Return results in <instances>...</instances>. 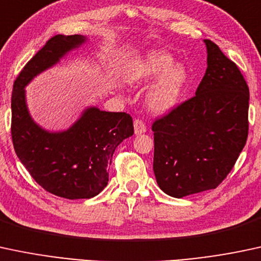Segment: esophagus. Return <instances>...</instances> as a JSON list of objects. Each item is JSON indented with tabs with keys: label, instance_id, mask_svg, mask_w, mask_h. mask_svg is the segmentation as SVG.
<instances>
[{
	"label": "esophagus",
	"instance_id": "1",
	"mask_svg": "<svg viewBox=\"0 0 261 261\" xmlns=\"http://www.w3.org/2000/svg\"><path fill=\"white\" fill-rule=\"evenodd\" d=\"M146 132V125L142 119H136L134 121V133L136 134H142Z\"/></svg>",
	"mask_w": 261,
	"mask_h": 261
}]
</instances>
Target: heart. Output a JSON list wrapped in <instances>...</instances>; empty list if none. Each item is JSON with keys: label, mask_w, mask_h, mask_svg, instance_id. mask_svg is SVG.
<instances>
[{"label": "heart", "mask_w": 261, "mask_h": 261, "mask_svg": "<svg viewBox=\"0 0 261 261\" xmlns=\"http://www.w3.org/2000/svg\"><path fill=\"white\" fill-rule=\"evenodd\" d=\"M174 59L164 51H150L133 63L128 79L130 83L140 84L156 81L148 96V105L154 112L165 113L177 106L186 86L187 74L181 65H172Z\"/></svg>", "instance_id": "obj_1"}]
</instances>
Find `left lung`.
Masks as SVG:
<instances>
[{
    "mask_svg": "<svg viewBox=\"0 0 261 261\" xmlns=\"http://www.w3.org/2000/svg\"><path fill=\"white\" fill-rule=\"evenodd\" d=\"M204 43L207 70L196 95L151 125L156 182L176 198L216 189L248 138L247 81L217 44Z\"/></svg>",
    "mask_w": 261,
    "mask_h": 261,
    "instance_id": "left-lung-1",
    "label": "left lung"
}]
</instances>
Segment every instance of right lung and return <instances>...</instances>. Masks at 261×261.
<instances>
[{"label": "right lung", "mask_w": 261, "mask_h": 261, "mask_svg": "<svg viewBox=\"0 0 261 261\" xmlns=\"http://www.w3.org/2000/svg\"><path fill=\"white\" fill-rule=\"evenodd\" d=\"M85 40L79 34L50 38L17 76L11 99V134L17 156L38 185L69 200L91 198L107 186L116 148L134 133L128 113L96 107L85 110L74 125L58 133L44 130L29 116L25 85Z\"/></svg>", "instance_id": "right-lung-1"}]
</instances>
